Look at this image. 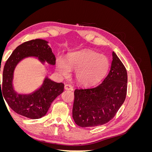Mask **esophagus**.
I'll list each match as a JSON object with an SVG mask.
<instances>
[{
  "mask_svg": "<svg viewBox=\"0 0 152 152\" xmlns=\"http://www.w3.org/2000/svg\"><path fill=\"white\" fill-rule=\"evenodd\" d=\"M65 89L66 90H73V87L70 84H65Z\"/></svg>",
  "mask_w": 152,
  "mask_h": 152,
  "instance_id": "esophagus-1",
  "label": "esophagus"
}]
</instances>
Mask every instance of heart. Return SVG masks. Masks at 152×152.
I'll return each instance as SVG.
<instances>
[{"mask_svg":"<svg viewBox=\"0 0 152 152\" xmlns=\"http://www.w3.org/2000/svg\"><path fill=\"white\" fill-rule=\"evenodd\" d=\"M110 62L103 54L82 50L69 55L67 63L62 58L57 61V70L64 76H67L71 70H75V78L79 84L93 86L103 79L107 73Z\"/></svg>","mask_w":152,"mask_h":152,"instance_id":"b5f03b06","label":"heart"}]
</instances>
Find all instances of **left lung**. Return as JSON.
I'll return each instance as SVG.
<instances>
[{"mask_svg":"<svg viewBox=\"0 0 152 152\" xmlns=\"http://www.w3.org/2000/svg\"><path fill=\"white\" fill-rule=\"evenodd\" d=\"M112 56L111 67L102 84L74 91L72 117L80 127H96L108 122L126 99L127 70L114 52Z\"/></svg>","mask_w":152,"mask_h":152,"instance_id":"8db88e82","label":"left lung"}]
</instances>
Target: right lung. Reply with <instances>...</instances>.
Returning <instances> with one entry per match:
<instances>
[{
    "mask_svg": "<svg viewBox=\"0 0 152 152\" xmlns=\"http://www.w3.org/2000/svg\"><path fill=\"white\" fill-rule=\"evenodd\" d=\"M48 43L42 39L31 40L23 43L14 50L3 70L2 84L0 91V93L1 91L2 92L3 99L13 111L31 119L40 118L47 113L52 102L63 92L64 84L61 82L57 83L46 77L42 86L34 93L18 94L12 86L14 71L18 63L28 57L38 58L42 63L45 61L50 65H54L56 58Z\"/></svg>",
    "mask_w": 152,
    "mask_h": 152,
    "instance_id": "1",
    "label": "right lung"
}]
</instances>
